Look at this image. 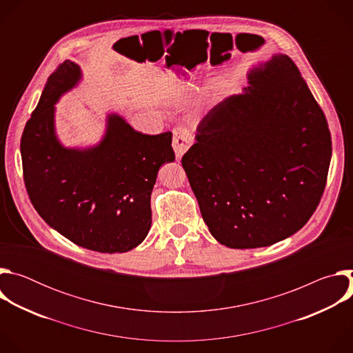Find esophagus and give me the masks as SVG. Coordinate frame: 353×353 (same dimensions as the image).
<instances>
[{
	"label": "esophagus",
	"mask_w": 353,
	"mask_h": 353,
	"mask_svg": "<svg viewBox=\"0 0 353 353\" xmlns=\"http://www.w3.org/2000/svg\"><path fill=\"white\" fill-rule=\"evenodd\" d=\"M192 143V135L187 128L176 127L173 128V149L176 158L180 159Z\"/></svg>",
	"instance_id": "1"
}]
</instances>
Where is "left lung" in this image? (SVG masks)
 I'll use <instances>...</instances> for the list:
<instances>
[{
  "instance_id": "8db88e82",
  "label": "left lung",
  "mask_w": 353,
  "mask_h": 353,
  "mask_svg": "<svg viewBox=\"0 0 353 353\" xmlns=\"http://www.w3.org/2000/svg\"><path fill=\"white\" fill-rule=\"evenodd\" d=\"M247 79L199 123L181 159L204 222L230 248L271 245L303 228L332 154L327 119L286 54Z\"/></svg>"
}]
</instances>
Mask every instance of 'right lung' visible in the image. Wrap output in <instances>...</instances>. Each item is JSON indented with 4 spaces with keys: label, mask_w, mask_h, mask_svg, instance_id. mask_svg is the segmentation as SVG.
Here are the masks:
<instances>
[{
    "label": "right lung",
    "mask_w": 353,
    "mask_h": 353,
    "mask_svg": "<svg viewBox=\"0 0 353 353\" xmlns=\"http://www.w3.org/2000/svg\"><path fill=\"white\" fill-rule=\"evenodd\" d=\"M81 79V67L70 60L47 79L21 139L26 191L44 222L72 243L125 253L150 229L158 172L174 161L172 132L146 135L110 113L99 143L64 146L56 134L54 105Z\"/></svg>",
    "instance_id": "obj_1"
}]
</instances>
